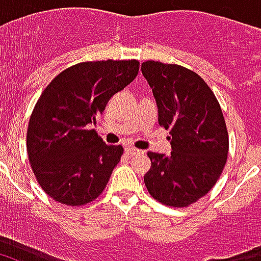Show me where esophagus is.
<instances>
[{
	"mask_svg": "<svg viewBox=\"0 0 261 261\" xmlns=\"http://www.w3.org/2000/svg\"><path fill=\"white\" fill-rule=\"evenodd\" d=\"M125 153H127V155H130V156H133V155L140 153V149H137V148H133V147H125Z\"/></svg>",
	"mask_w": 261,
	"mask_h": 261,
	"instance_id": "obj_1",
	"label": "esophagus"
}]
</instances>
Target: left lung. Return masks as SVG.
Returning <instances> with one entry per match:
<instances>
[{
	"label": "left lung",
	"instance_id": "obj_1",
	"mask_svg": "<svg viewBox=\"0 0 261 261\" xmlns=\"http://www.w3.org/2000/svg\"><path fill=\"white\" fill-rule=\"evenodd\" d=\"M141 71L172 145L169 155L148 152L145 186L156 201L187 207L205 196L224 170L229 149L224 114L214 92L192 69L145 61Z\"/></svg>",
	"mask_w": 261,
	"mask_h": 261
}]
</instances>
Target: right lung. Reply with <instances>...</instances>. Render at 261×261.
<instances>
[{"mask_svg": "<svg viewBox=\"0 0 261 261\" xmlns=\"http://www.w3.org/2000/svg\"><path fill=\"white\" fill-rule=\"evenodd\" d=\"M137 60L85 61L64 69L32 112L26 148L39 185L56 201L84 205L102 194L123 155L91 124L138 74Z\"/></svg>", "mask_w": 261, "mask_h": 261, "instance_id": "right-lung-1", "label": "right lung"}]
</instances>
